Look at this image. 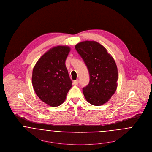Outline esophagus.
Wrapping results in <instances>:
<instances>
[{"instance_id": "1", "label": "esophagus", "mask_w": 152, "mask_h": 152, "mask_svg": "<svg viewBox=\"0 0 152 152\" xmlns=\"http://www.w3.org/2000/svg\"><path fill=\"white\" fill-rule=\"evenodd\" d=\"M78 82H79V81H78V80H75V81H74V84L75 85H78Z\"/></svg>"}]
</instances>
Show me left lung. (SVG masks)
<instances>
[{"label": "left lung", "instance_id": "left-lung-1", "mask_svg": "<svg viewBox=\"0 0 152 152\" xmlns=\"http://www.w3.org/2000/svg\"><path fill=\"white\" fill-rule=\"evenodd\" d=\"M75 48L89 72V83L83 89L86 100L94 106L106 103L117 87L118 70L114 58L96 41L81 42Z\"/></svg>", "mask_w": 152, "mask_h": 152}]
</instances>
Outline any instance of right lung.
Returning <instances> with one entry per match:
<instances>
[{
    "label": "right lung",
    "mask_w": 152,
    "mask_h": 152,
    "mask_svg": "<svg viewBox=\"0 0 152 152\" xmlns=\"http://www.w3.org/2000/svg\"><path fill=\"white\" fill-rule=\"evenodd\" d=\"M69 51L67 46L53 47L42 56L33 69L32 83L37 95L52 107L64 102L72 87L65 64Z\"/></svg>",
    "instance_id": "add662e5"
}]
</instances>
